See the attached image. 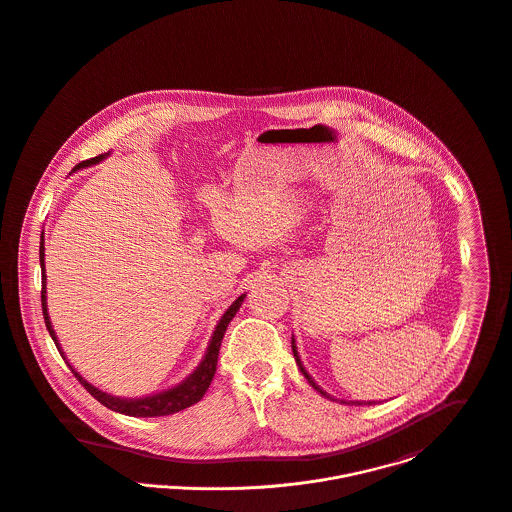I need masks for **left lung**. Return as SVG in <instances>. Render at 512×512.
<instances>
[{
    "label": "left lung",
    "mask_w": 512,
    "mask_h": 512,
    "mask_svg": "<svg viewBox=\"0 0 512 512\" xmlns=\"http://www.w3.org/2000/svg\"><path fill=\"white\" fill-rule=\"evenodd\" d=\"M291 344H293V354H295V360H297V366H299V370H301V372H303V374H305V378H307L308 384H310V386H312V388H314V390H316V392H318V394H320V396H322V398H328V400H334V398H332V396H330V394H328V392H324V390H322V388H320V386H318V384H316V382H314V380H312V376H310V374H308L307 370H305V366H303V362H301V356H299V352H297V344H295V338H293V340H291ZM340 404H346V402H342V400H340ZM352 404H356V406H362V404H368V406H370V404H374V402H352Z\"/></svg>",
    "instance_id": "8db88e82"
}]
</instances>
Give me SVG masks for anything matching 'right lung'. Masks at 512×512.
I'll return each mask as SVG.
<instances>
[{
    "label": "right lung",
    "mask_w": 512,
    "mask_h": 512,
    "mask_svg": "<svg viewBox=\"0 0 512 512\" xmlns=\"http://www.w3.org/2000/svg\"><path fill=\"white\" fill-rule=\"evenodd\" d=\"M108 156L101 154V156H95L91 160H85L81 162L79 166L73 168V172L81 170V168H89L97 162H101ZM39 263H41V285H43V291H41V305H43V316H45V326L59 350V354L65 358V352L57 340V334L53 330V324H51V318H49V312H47V275H45V237L41 233V243H39ZM245 301V295L237 297L231 307L227 308L223 312V316L219 318L213 334H211V340L207 344V350H205V356L202 358V362L198 364V368L186 378L182 380L178 386L174 388H168V390H162L158 394H152V396H144V398H120V396H110L103 390L95 388L93 384H89L67 360V366L71 368V372L75 374V378L85 386V390L97 398L104 408L112 409V411H118V413H124V415H132V417H160V415H172V413H178L182 409L190 408L194 404H198L202 398H204L213 376H215V366H217V356H219V346H221V340H223V334L227 330V324L233 320V316L237 314V310L241 307V303Z\"/></svg>",
    "instance_id": "1"
}]
</instances>
